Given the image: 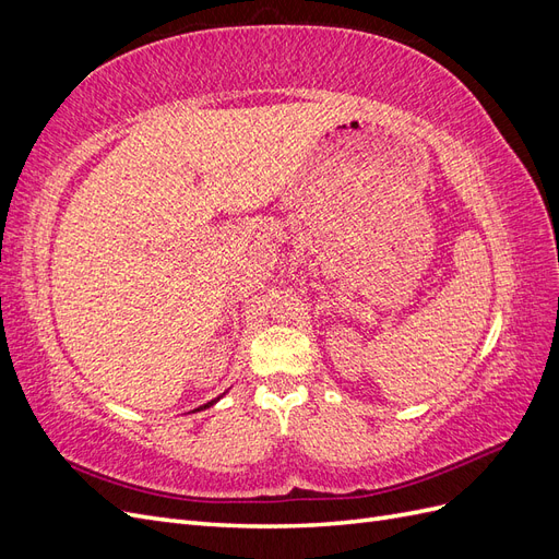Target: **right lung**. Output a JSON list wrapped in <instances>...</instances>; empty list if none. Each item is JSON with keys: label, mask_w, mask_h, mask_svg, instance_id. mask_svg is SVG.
I'll list each match as a JSON object with an SVG mask.
<instances>
[{"label": "right lung", "mask_w": 559, "mask_h": 559, "mask_svg": "<svg viewBox=\"0 0 559 559\" xmlns=\"http://www.w3.org/2000/svg\"><path fill=\"white\" fill-rule=\"evenodd\" d=\"M218 399H222V396H218ZM218 399H214V401H210V403H205V405H200V408L198 411H205V408H210V405H214Z\"/></svg>", "instance_id": "right-lung-1"}]
</instances>
